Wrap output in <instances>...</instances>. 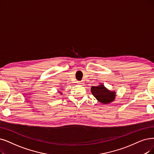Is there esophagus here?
<instances>
[{"mask_svg": "<svg viewBox=\"0 0 154 154\" xmlns=\"http://www.w3.org/2000/svg\"><path fill=\"white\" fill-rule=\"evenodd\" d=\"M78 83L79 84H83V83H84L83 81H81V82H78Z\"/></svg>", "mask_w": 154, "mask_h": 154, "instance_id": "34e87169", "label": "esophagus"}]
</instances>
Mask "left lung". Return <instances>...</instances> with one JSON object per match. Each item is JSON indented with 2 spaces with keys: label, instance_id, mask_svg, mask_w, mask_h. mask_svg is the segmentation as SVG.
Listing matches in <instances>:
<instances>
[{
  "label": "left lung",
  "instance_id": "1",
  "mask_svg": "<svg viewBox=\"0 0 154 154\" xmlns=\"http://www.w3.org/2000/svg\"><path fill=\"white\" fill-rule=\"evenodd\" d=\"M91 91L97 100L103 104H108L112 102L116 97V92L109 90L102 84L96 87H91Z\"/></svg>",
  "mask_w": 154,
  "mask_h": 154
}]
</instances>
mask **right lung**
<instances>
[{
	"instance_id": "add662e5",
	"label": "right lung",
	"mask_w": 154,
	"mask_h": 154,
	"mask_svg": "<svg viewBox=\"0 0 154 154\" xmlns=\"http://www.w3.org/2000/svg\"><path fill=\"white\" fill-rule=\"evenodd\" d=\"M60 94H62V93H61V92H60Z\"/></svg>"
}]
</instances>
